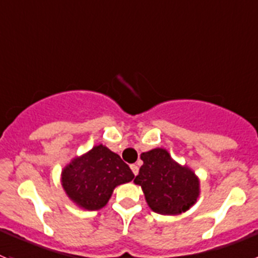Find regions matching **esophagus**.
Masks as SVG:
<instances>
[{
    "label": "esophagus",
    "mask_w": 258,
    "mask_h": 258,
    "mask_svg": "<svg viewBox=\"0 0 258 258\" xmlns=\"http://www.w3.org/2000/svg\"><path fill=\"white\" fill-rule=\"evenodd\" d=\"M130 167H131L132 172H134L135 176H136L137 173H139V166H137V165H131V166H130Z\"/></svg>",
    "instance_id": "obj_1"
}]
</instances>
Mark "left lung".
I'll use <instances>...</instances> for the list:
<instances>
[{
  "mask_svg": "<svg viewBox=\"0 0 258 258\" xmlns=\"http://www.w3.org/2000/svg\"><path fill=\"white\" fill-rule=\"evenodd\" d=\"M144 165L135 183L141 186L148 207L156 213L176 216L186 212L200 197V178L176 162L167 150L153 148L141 153Z\"/></svg>",
  "mask_w": 258,
  "mask_h": 258,
  "instance_id": "1",
  "label": "left lung"
}]
</instances>
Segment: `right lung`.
<instances>
[{
  "label": "right lung",
  "instance_id": "1",
  "mask_svg": "<svg viewBox=\"0 0 258 258\" xmlns=\"http://www.w3.org/2000/svg\"><path fill=\"white\" fill-rule=\"evenodd\" d=\"M135 175L117 153L103 145L76 156L61 172V184L67 197L86 211L101 210L113 189L132 181Z\"/></svg>",
  "mask_w": 258,
  "mask_h": 258
}]
</instances>
